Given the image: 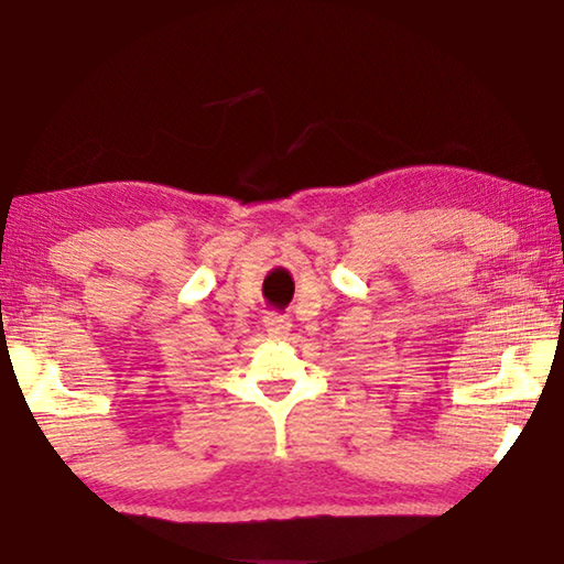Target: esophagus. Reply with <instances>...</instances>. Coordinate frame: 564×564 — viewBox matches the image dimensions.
Masks as SVG:
<instances>
[{"mask_svg": "<svg viewBox=\"0 0 564 564\" xmlns=\"http://www.w3.org/2000/svg\"><path fill=\"white\" fill-rule=\"evenodd\" d=\"M263 323H265V330H269V336H273V338H285V336H289V330H291V321L283 318V316H275V313L265 316Z\"/></svg>", "mask_w": 564, "mask_h": 564, "instance_id": "1", "label": "esophagus"}]
</instances>
